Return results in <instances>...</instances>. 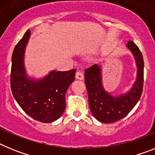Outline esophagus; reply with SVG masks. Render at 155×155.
<instances>
[{
  "label": "esophagus",
  "mask_w": 155,
  "mask_h": 155,
  "mask_svg": "<svg viewBox=\"0 0 155 155\" xmlns=\"http://www.w3.org/2000/svg\"><path fill=\"white\" fill-rule=\"evenodd\" d=\"M75 77H76V78L78 79V80H83V79H84V74H83V73L81 72V71H77Z\"/></svg>",
  "instance_id": "34e87169"
}]
</instances>
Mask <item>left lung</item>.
Wrapping results in <instances>:
<instances>
[{"mask_svg": "<svg viewBox=\"0 0 155 155\" xmlns=\"http://www.w3.org/2000/svg\"><path fill=\"white\" fill-rule=\"evenodd\" d=\"M127 47L133 53L137 67V80L127 94L114 97L105 91L102 83L101 68L97 64L87 68L84 72L90 110L94 118L104 124L114 123L125 117L137 103L143 91V56L133 41H129Z\"/></svg>", "mask_w": 155, "mask_h": 155, "instance_id": "obj_1", "label": "left lung"}]
</instances>
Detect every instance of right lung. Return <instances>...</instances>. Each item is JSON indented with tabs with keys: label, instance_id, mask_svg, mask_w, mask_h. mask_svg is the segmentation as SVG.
Instances as JSON below:
<instances>
[{
	"label": "right lung",
	"instance_id": "right-lung-1",
	"mask_svg": "<svg viewBox=\"0 0 155 155\" xmlns=\"http://www.w3.org/2000/svg\"><path fill=\"white\" fill-rule=\"evenodd\" d=\"M29 37L28 29L14 49L11 88L14 98L25 113L37 121L51 123L60 118L65 110V94L74 81L76 69L53 71L38 81L28 78L25 70L24 53Z\"/></svg>",
	"mask_w": 155,
	"mask_h": 155
}]
</instances>
